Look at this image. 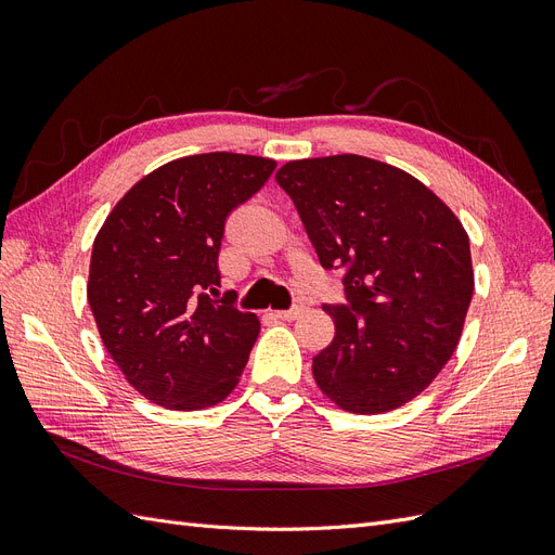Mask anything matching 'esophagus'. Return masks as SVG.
Returning a JSON list of instances; mask_svg holds the SVG:
<instances>
[{"instance_id":"34e87169","label":"esophagus","mask_w":555,"mask_h":555,"mask_svg":"<svg viewBox=\"0 0 555 555\" xmlns=\"http://www.w3.org/2000/svg\"><path fill=\"white\" fill-rule=\"evenodd\" d=\"M300 312H304V308H292V310H271L268 314H271L273 319H280V322H292V319H296Z\"/></svg>"}]
</instances>
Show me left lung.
Listing matches in <instances>:
<instances>
[{
    "label": "left lung",
    "mask_w": 555,
    "mask_h": 555,
    "mask_svg": "<svg viewBox=\"0 0 555 555\" xmlns=\"http://www.w3.org/2000/svg\"><path fill=\"white\" fill-rule=\"evenodd\" d=\"M324 268H345L347 306L312 375L335 405L382 414L438 377L475 292L469 238L424 182L361 155L287 162L275 176Z\"/></svg>",
    "instance_id": "8db88e82"
}]
</instances>
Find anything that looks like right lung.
Listing matches in <instances>:
<instances>
[{
	"label": "right lung",
	"instance_id": "1",
	"mask_svg": "<svg viewBox=\"0 0 555 555\" xmlns=\"http://www.w3.org/2000/svg\"><path fill=\"white\" fill-rule=\"evenodd\" d=\"M275 162L208 153L141 178L99 229L88 280L94 322L127 382L169 410H204L233 389L259 319L220 287V245L233 208L257 194Z\"/></svg>",
	"mask_w": 555,
	"mask_h": 555
}]
</instances>
